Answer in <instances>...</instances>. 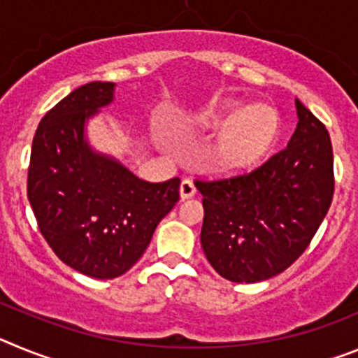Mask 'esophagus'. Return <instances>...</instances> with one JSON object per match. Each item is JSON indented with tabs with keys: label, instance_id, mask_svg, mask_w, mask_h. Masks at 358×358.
Wrapping results in <instances>:
<instances>
[{
	"label": "esophagus",
	"instance_id": "1",
	"mask_svg": "<svg viewBox=\"0 0 358 358\" xmlns=\"http://www.w3.org/2000/svg\"><path fill=\"white\" fill-rule=\"evenodd\" d=\"M195 192H197V188H195L194 181H189V179H185V181L181 182V186H179V194H181L182 201H185V199L194 197Z\"/></svg>",
	"mask_w": 358,
	"mask_h": 358
}]
</instances>
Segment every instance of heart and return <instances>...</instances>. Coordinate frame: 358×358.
Returning <instances> with one entry per match:
<instances>
[{"label":"heart","instance_id":"b5f03b06","mask_svg":"<svg viewBox=\"0 0 358 358\" xmlns=\"http://www.w3.org/2000/svg\"><path fill=\"white\" fill-rule=\"evenodd\" d=\"M204 125L210 129L224 125L211 152L215 169L224 173H240L255 169L273 148L280 131V118L271 107L245 109L242 102H227Z\"/></svg>","mask_w":358,"mask_h":358}]
</instances>
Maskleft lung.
<instances>
[{
    "label": "left lung",
    "mask_w": 358,
    "mask_h": 358,
    "mask_svg": "<svg viewBox=\"0 0 358 358\" xmlns=\"http://www.w3.org/2000/svg\"><path fill=\"white\" fill-rule=\"evenodd\" d=\"M297 127L287 148L260 169L197 181L208 262L235 283H258L289 268L308 248L334 197V150L327 127L296 98Z\"/></svg>",
    "instance_id": "left-lung-1"
}]
</instances>
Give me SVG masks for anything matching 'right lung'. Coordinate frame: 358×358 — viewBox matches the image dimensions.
Returning <instances> with one entry per match:
<instances>
[{
  "mask_svg": "<svg viewBox=\"0 0 358 358\" xmlns=\"http://www.w3.org/2000/svg\"><path fill=\"white\" fill-rule=\"evenodd\" d=\"M115 82H90L41 120L31 145L28 201L59 258L96 280L125 274L143 256L181 179L148 182L96 152L85 125L115 100Z\"/></svg>",
  "mask_w": 358,
  "mask_h": 358,
  "instance_id": "right-lung-1",
  "label": "right lung"
}]
</instances>
